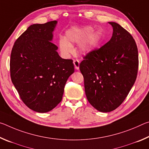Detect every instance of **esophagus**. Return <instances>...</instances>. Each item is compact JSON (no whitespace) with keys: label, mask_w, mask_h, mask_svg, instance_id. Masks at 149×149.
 <instances>
[{"label":"esophagus","mask_w":149,"mask_h":149,"mask_svg":"<svg viewBox=\"0 0 149 149\" xmlns=\"http://www.w3.org/2000/svg\"><path fill=\"white\" fill-rule=\"evenodd\" d=\"M74 66H75V70H78L79 69V60H74Z\"/></svg>","instance_id":"34e87169"}]
</instances>
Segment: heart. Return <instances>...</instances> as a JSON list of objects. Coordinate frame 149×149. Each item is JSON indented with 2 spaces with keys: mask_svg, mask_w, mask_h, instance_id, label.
<instances>
[{
  "mask_svg": "<svg viewBox=\"0 0 149 149\" xmlns=\"http://www.w3.org/2000/svg\"><path fill=\"white\" fill-rule=\"evenodd\" d=\"M90 26H73L65 31V36L59 39L60 52L64 56L73 52L72 44H78L77 50L80 54H87L94 50L100 42L101 33L99 31H93Z\"/></svg>",
  "mask_w": 149,
  "mask_h": 149,
  "instance_id": "b5f03b06",
  "label": "heart"
}]
</instances>
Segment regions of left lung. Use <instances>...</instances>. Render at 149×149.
<instances>
[{"label": "left lung", "mask_w": 149, "mask_h": 149, "mask_svg": "<svg viewBox=\"0 0 149 149\" xmlns=\"http://www.w3.org/2000/svg\"><path fill=\"white\" fill-rule=\"evenodd\" d=\"M107 43L87 54L80 63L88 101L101 112L115 110L123 102L137 77V45L129 32L116 22Z\"/></svg>", "instance_id": "obj_1"}]
</instances>
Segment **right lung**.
<instances>
[{
	"label": "right lung",
	"instance_id": "1",
	"mask_svg": "<svg viewBox=\"0 0 149 149\" xmlns=\"http://www.w3.org/2000/svg\"><path fill=\"white\" fill-rule=\"evenodd\" d=\"M57 21L31 25L17 39L10 56V76L19 97L35 112L45 113L61 102L72 60L59 56L52 42Z\"/></svg>",
	"mask_w": 149,
	"mask_h": 149
}]
</instances>
